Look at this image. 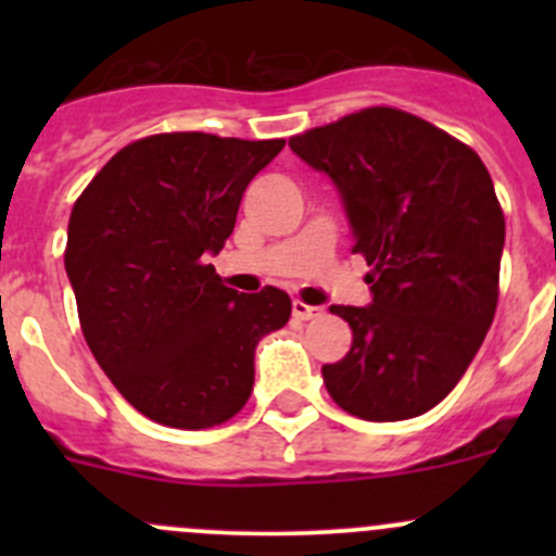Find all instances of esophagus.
Listing matches in <instances>:
<instances>
[{
  "mask_svg": "<svg viewBox=\"0 0 556 556\" xmlns=\"http://www.w3.org/2000/svg\"><path fill=\"white\" fill-rule=\"evenodd\" d=\"M319 314H323L319 306H309V304H304V301H293V317L295 319H314V317H319Z\"/></svg>",
  "mask_w": 556,
  "mask_h": 556,
  "instance_id": "1",
  "label": "esophagus"
}]
</instances>
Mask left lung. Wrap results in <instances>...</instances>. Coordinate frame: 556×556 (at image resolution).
Returning a JSON list of instances; mask_svg holds the SVG:
<instances>
[{
  "instance_id": "obj_1",
  "label": "left lung",
  "mask_w": 556,
  "mask_h": 556,
  "mask_svg": "<svg viewBox=\"0 0 556 556\" xmlns=\"http://www.w3.org/2000/svg\"><path fill=\"white\" fill-rule=\"evenodd\" d=\"M333 179L352 252L371 271L368 306H330L352 346L323 366L344 412L397 422L430 412L468 371L497 306L506 220L479 155L392 106H368L290 139Z\"/></svg>"
}]
</instances>
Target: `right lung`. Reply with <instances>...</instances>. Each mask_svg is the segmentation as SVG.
<instances>
[{"label":"right lung","mask_w":556,"mask_h":556,"mask_svg":"<svg viewBox=\"0 0 556 556\" xmlns=\"http://www.w3.org/2000/svg\"><path fill=\"white\" fill-rule=\"evenodd\" d=\"M285 139L155 134L112 155L70 217L64 266L93 357L137 412L201 430L242 412L255 346L290 319L277 288H226L210 255Z\"/></svg>","instance_id":"add662e5"}]
</instances>
